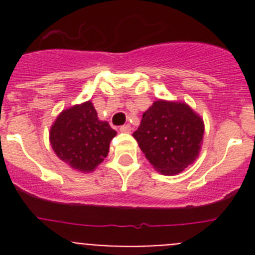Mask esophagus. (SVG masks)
<instances>
[{
  "instance_id": "34e87169",
  "label": "esophagus",
  "mask_w": 255,
  "mask_h": 255,
  "mask_svg": "<svg viewBox=\"0 0 255 255\" xmlns=\"http://www.w3.org/2000/svg\"><path fill=\"white\" fill-rule=\"evenodd\" d=\"M120 131L121 132H130V131H131V126H130L129 124H126V125H123L120 128Z\"/></svg>"
}]
</instances>
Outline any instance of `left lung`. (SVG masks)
I'll use <instances>...</instances> for the list:
<instances>
[{
	"label": "left lung",
	"mask_w": 255,
	"mask_h": 255,
	"mask_svg": "<svg viewBox=\"0 0 255 255\" xmlns=\"http://www.w3.org/2000/svg\"><path fill=\"white\" fill-rule=\"evenodd\" d=\"M203 135V119L190 106L157 100L143 114L132 136L155 171L176 175L198 158Z\"/></svg>",
	"instance_id": "1"
}]
</instances>
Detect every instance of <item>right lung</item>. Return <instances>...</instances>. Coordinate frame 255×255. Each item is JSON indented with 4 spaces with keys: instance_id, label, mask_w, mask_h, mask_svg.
<instances>
[{
    "instance_id": "right-lung-1",
    "label": "right lung",
    "mask_w": 255,
    "mask_h": 255,
    "mask_svg": "<svg viewBox=\"0 0 255 255\" xmlns=\"http://www.w3.org/2000/svg\"><path fill=\"white\" fill-rule=\"evenodd\" d=\"M116 134L107 121L98 119L92 101H87L58 115L49 130V143L61 161L89 173L107 157Z\"/></svg>"
}]
</instances>
